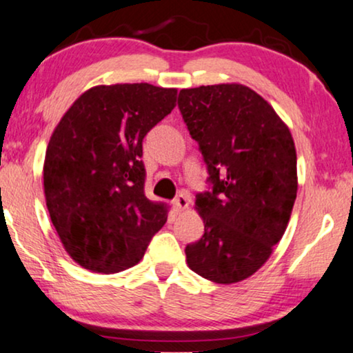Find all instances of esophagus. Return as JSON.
Listing matches in <instances>:
<instances>
[{
	"instance_id": "1",
	"label": "esophagus",
	"mask_w": 353,
	"mask_h": 353,
	"mask_svg": "<svg viewBox=\"0 0 353 353\" xmlns=\"http://www.w3.org/2000/svg\"><path fill=\"white\" fill-rule=\"evenodd\" d=\"M173 209H175V212H181V210H185V209H188V205H190V201H188V196L186 194H178L175 199H173Z\"/></svg>"
}]
</instances>
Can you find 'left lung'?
<instances>
[{
	"label": "left lung",
	"instance_id": "8db88e82",
	"mask_svg": "<svg viewBox=\"0 0 353 353\" xmlns=\"http://www.w3.org/2000/svg\"><path fill=\"white\" fill-rule=\"evenodd\" d=\"M178 108L199 144L210 186L196 196L204 234L186 245L188 267L219 284L243 281L270 259L291 219L297 196L292 134L244 85L181 90Z\"/></svg>",
	"mask_w": 353,
	"mask_h": 353
}]
</instances>
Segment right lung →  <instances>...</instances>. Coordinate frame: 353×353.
I'll return each mask as SVG.
<instances>
[{"mask_svg": "<svg viewBox=\"0 0 353 353\" xmlns=\"http://www.w3.org/2000/svg\"><path fill=\"white\" fill-rule=\"evenodd\" d=\"M176 105V90L99 85L70 105L43 167L46 207L67 254L94 273L137 265L167 221L144 194L143 139Z\"/></svg>", "mask_w": 353, "mask_h": 353, "instance_id": "1", "label": "right lung"}]
</instances>
